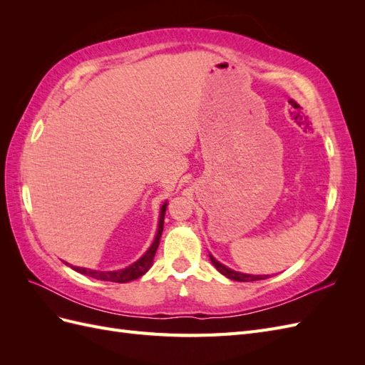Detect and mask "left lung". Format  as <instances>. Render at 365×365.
Segmentation results:
<instances>
[{
  "mask_svg": "<svg viewBox=\"0 0 365 365\" xmlns=\"http://www.w3.org/2000/svg\"><path fill=\"white\" fill-rule=\"evenodd\" d=\"M210 260H212L213 267L222 274L225 275V277H228L230 280H235V282H256V280H263V279H268L269 275H252V274H244V272H239V271H235L231 269L228 267H225V264H222L220 262H217L212 254H210Z\"/></svg>",
  "mask_w": 365,
  "mask_h": 365,
  "instance_id": "obj_1",
  "label": "left lung"
}]
</instances>
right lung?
I'll list each match as a JSON object with an SVG mask.
<instances>
[{
  "label": "right lung",
  "mask_w": 365,
  "mask_h": 365,
  "mask_svg": "<svg viewBox=\"0 0 365 365\" xmlns=\"http://www.w3.org/2000/svg\"><path fill=\"white\" fill-rule=\"evenodd\" d=\"M165 208H168V201H165L163 205H161V210H160V220H158V230H157V235H155V239H153L152 245L148 248V251L143 254V256L134 262L132 264H129V267L123 268V269H115V271H96V269H90V268H81V267H70L81 272L83 275H88V277H93V279H97V280H103V282H114V283H128V282H132L135 280L138 277H141L143 274H146L149 271V268L152 267V262H153V257H155V252H157V248L160 245V237H161V233H163V225H164V215H165ZM67 263V262H65ZM68 264V263H67Z\"/></svg>",
  "instance_id": "add662e5"
}]
</instances>
